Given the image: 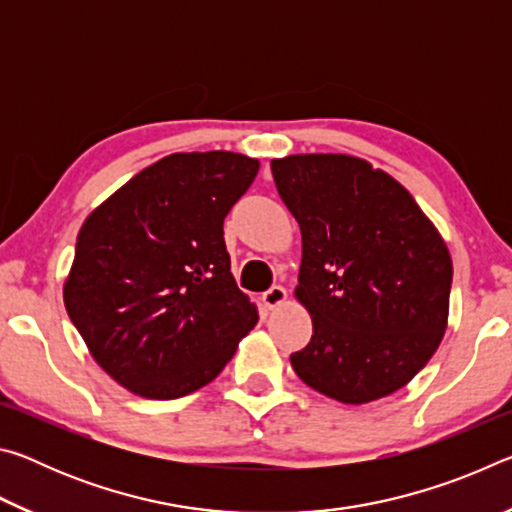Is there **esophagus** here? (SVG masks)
Returning <instances> with one entry per match:
<instances>
[{"mask_svg": "<svg viewBox=\"0 0 512 512\" xmlns=\"http://www.w3.org/2000/svg\"><path fill=\"white\" fill-rule=\"evenodd\" d=\"M262 300H264V305L268 307V309H277V307H282L284 302H287V289L284 287H273V289H268L264 296H262Z\"/></svg>", "mask_w": 512, "mask_h": 512, "instance_id": "obj_1", "label": "esophagus"}]
</instances>
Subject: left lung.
<instances>
[{
	"label": "left lung",
	"mask_w": 512,
	"mask_h": 512,
	"mask_svg": "<svg viewBox=\"0 0 512 512\" xmlns=\"http://www.w3.org/2000/svg\"><path fill=\"white\" fill-rule=\"evenodd\" d=\"M271 171L300 225L296 300L314 325L293 370L343 404L400 391L445 336V239L391 173L363 158L300 153L271 160Z\"/></svg>",
	"instance_id": "left-lung-1"
}]
</instances>
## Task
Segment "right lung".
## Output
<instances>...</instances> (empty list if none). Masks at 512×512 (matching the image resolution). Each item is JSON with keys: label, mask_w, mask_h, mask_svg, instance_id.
Here are the masks:
<instances>
[{"label": "right lung", "mask_w": 512, "mask_h": 512, "mask_svg": "<svg viewBox=\"0 0 512 512\" xmlns=\"http://www.w3.org/2000/svg\"><path fill=\"white\" fill-rule=\"evenodd\" d=\"M257 171V158L232 151L171 153L81 225L65 309L119 386L149 400L194 393L257 325L223 241V219Z\"/></svg>", "instance_id": "right-lung-1"}]
</instances>
